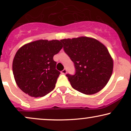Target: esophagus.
I'll return each instance as SVG.
<instances>
[{
    "label": "esophagus",
    "instance_id": "obj_1",
    "mask_svg": "<svg viewBox=\"0 0 131 131\" xmlns=\"http://www.w3.org/2000/svg\"><path fill=\"white\" fill-rule=\"evenodd\" d=\"M67 70L66 69H64L63 70H62V71H61V73H62V74H67Z\"/></svg>",
    "mask_w": 131,
    "mask_h": 131
}]
</instances>
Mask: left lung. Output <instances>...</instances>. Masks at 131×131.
<instances>
[{
	"label": "left lung",
	"mask_w": 131,
	"mask_h": 131,
	"mask_svg": "<svg viewBox=\"0 0 131 131\" xmlns=\"http://www.w3.org/2000/svg\"><path fill=\"white\" fill-rule=\"evenodd\" d=\"M61 42L75 67L74 75H66L72 87L87 95L102 90L113 71V60L106 46L87 37L63 39Z\"/></svg>",
	"instance_id": "left-lung-1"
}]
</instances>
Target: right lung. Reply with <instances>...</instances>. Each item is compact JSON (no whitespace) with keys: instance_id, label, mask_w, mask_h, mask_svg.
<instances>
[{"instance_id":"1","label":"right lung","mask_w":131,"mask_h":131,"mask_svg":"<svg viewBox=\"0 0 131 131\" xmlns=\"http://www.w3.org/2000/svg\"><path fill=\"white\" fill-rule=\"evenodd\" d=\"M63 48L61 40H39L25 45L13 62L14 79L20 89L31 97H43L54 89L60 72L54 55Z\"/></svg>"}]
</instances>
